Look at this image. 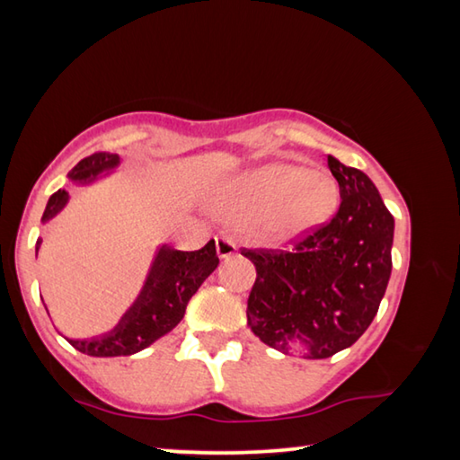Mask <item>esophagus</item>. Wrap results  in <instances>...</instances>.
Here are the masks:
<instances>
[{
	"instance_id": "obj_1",
	"label": "esophagus",
	"mask_w": 460,
	"mask_h": 460,
	"mask_svg": "<svg viewBox=\"0 0 460 460\" xmlns=\"http://www.w3.org/2000/svg\"><path fill=\"white\" fill-rule=\"evenodd\" d=\"M215 243H217V253H219L221 260H229L231 255H235V252H237L235 241L227 235H217Z\"/></svg>"
}]
</instances>
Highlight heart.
<instances>
[{"instance_id": "1", "label": "heart", "mask_w": 460, "mask_h": 460, "mask_svg": "<svg viewBox=\"0 0 460 460\" xmlns=\"http://www.w3.org/2000/svg\"><path fill=\"white\" fill-rule=\"evenodd\" d=\"M221 205L270 239L286 241L314 227L332 213L337 190L323 176L290 164H266L245 170L223 184Z\"/></svg>"}]
</instances>
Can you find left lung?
<instances>
[{"label": "left lung", "instance_id": "8db88e82", "mask_svg": "<svg viewBox=\"0 0 460 460\" xmlns=\"http://www.w3.org/2000/svg\"><path fill=\"white\" fill-rule=\"evenodd\" d=\"M341 205L331 221L306 229L284 249H247L255 282L247 326L288 353L306 349L326 359L367 331L392 274L394 217L361 170L329 155Z\"/></svg>", "mask_w": 460, "mask_h": 460}]
</instances>
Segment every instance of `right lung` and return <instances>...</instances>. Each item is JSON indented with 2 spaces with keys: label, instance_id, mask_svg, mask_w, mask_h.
<instances>
[{
  "label": "right lung",
  "instance_id": "add662e5",
  "mask_svg": "<svg viewBox=\"0 0 460 460\" xmlns=\"http://www.w3.org/2000/svg\"><path fill=\"white\" fill-rule=\"evenodd\" d=\"M118 162V154L97 152L83 158L68 176L73 181H87L107 168H113ZM66 200V190L54 192L46 205L42 221H49L50 217L57 215ZM38 245L40 241L36 243V253ZM217 266H219V258H217L215 241H208L197 252H172L170 247H162L155 255L142 294L136 305L128 310V314L121 318V323L103 339H68V342L76 351L91 357H126L142 351L182 321L192 294L213 274Z\"/></svg>",
  "mask_w": 460,
  "mask_h": 460
}]
</instances>
